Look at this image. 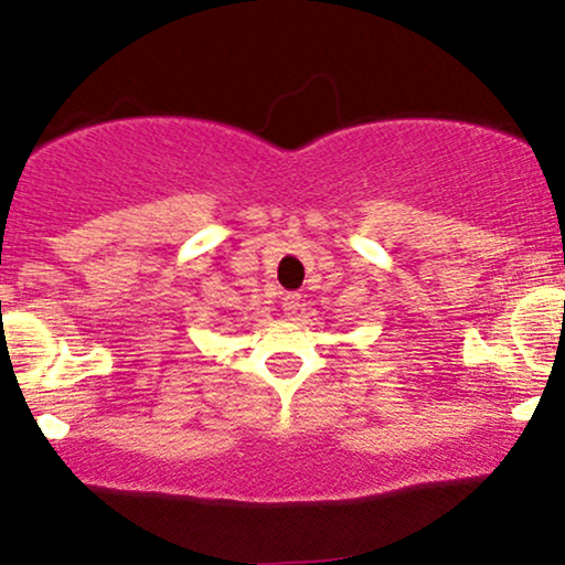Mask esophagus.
<instances>
[{"mask_svg": "<svg viewBox=\"0 0 565 565\" xmlns=\"http://www.w3.org/2000/svg\"><path fill=\"white\" fill-rule=\"evenodd\" d=\"M297 310H300V295H297V291H287V295H284V313L295 316Z\"/></svg>", "mask_w": 565, "mask_h": 565, "instance_id": "obj_1", "label": "esophagus"}]
</instances>
